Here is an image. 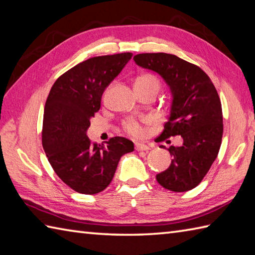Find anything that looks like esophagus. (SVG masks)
Instances as JSON below:
<instances>
[{"label": "esophagus", "instance_id": "34e87169", "mask_svg": "<svg viewBox=\"0 0 255 255\" xmlns=\"http://www.w3.org/2000/svg\"><path fill=\"white\" fill-rule=\"evenodd\" d=\"M135 149H136L137 151H140V150H148L149 149V146L145 144V143H136L135 144Z\"/></svg>", "mask_w": 255, "mask_h": 255}]
</instances>
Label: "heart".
Segmentation results:
<instances>
[{
  "label": "heart",
  "instance_id": "heart-1",
  "mask_svg": "<svg viewBox=\"0 0 255 255\" xmlns=\"http://www.w3.org/2000/svg\"><path fill=\"white\" fill-rule=\"evenodd\" d=\"M160 87V82L158 78L149 74V73H145V74L139 75L136 81H135V89H146V88H158ZM123 129L129 135H133V136H139L143 132V128L140 127V122L138 119L129 117L127 118L126 120L122 122Z\"/></svg>",
  "mask_w": 255,
  "mask_h": 255
}]
</instances>
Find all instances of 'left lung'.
Listing matches in <instances>:
<instances>
[{
    "label": "left lung",
    "mask_w": 255,
    "mask_h": 255,
    "mask_svg": "<svg viewBox=\"0 0 255 255\" xmlns=\"http://www.w3.org/2000/svg\"><path fill=\"white\" fill-rule=\"evenodd\" d=\"M133 59L137 65L157 72L171 89L170 117L160 140L175 135L183 139L180 146L168 148L171 165L156 175L158 183L173 192L194 189L211 169L222 145L223 110L217 90L200 66L174 54L140 53Z\"/></svg>",
    "instance_id": "8db88e82"
}]
</instances>
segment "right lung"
<instances>
[{
  "mask_svg": "<svg viewBox=\"0 0 255 255\" xmlns=\"http://www.w3.org/2000/svg\"><path fill=\"white\" fill-rule=\"evenodd\" d=\"M132 55L124 52L90 58L62 74L49 93L42 123L43 149L58 177L78 193L104 191L120 158L134 150L128 138L115 136L97 145L86 135L106 87Z\"/></svg>",
  "mask_w": 255,
  "mask_h": 255,
  "instance_id": "1",
  "label": "right lung"
}]
</instances>
